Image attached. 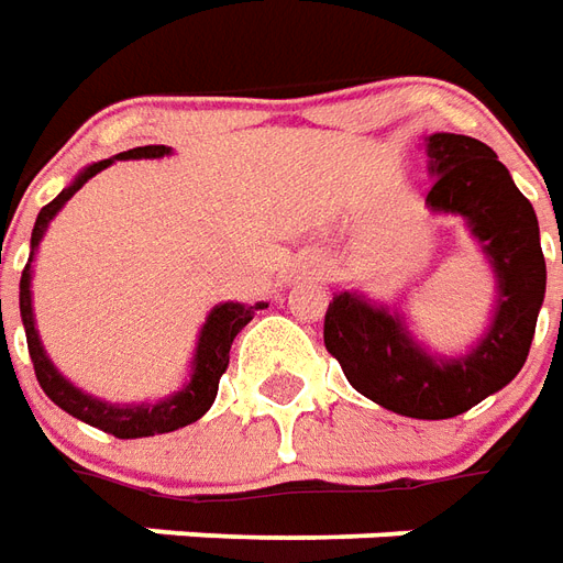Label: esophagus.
Segmentation results:
<instances>
[{
	"label": "esophagus",
	"mask_w": 563,
	"mask_h": 563,
	"mask_svg": "<svg viewBox=\"0 0 563 563\" xmlns=\"http://www.w3.org/2000/svg\"><path fill=\"white\" fill-rule=\"evenodd\" d=\"M300 275H309V278H314V275H321V266H318L314 261H306L300 266Z\"/></svg>",
	"instance_id": "obj_1"
}]
</instances>
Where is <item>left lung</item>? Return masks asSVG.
Masks as SVG:
<instances>
[{
	"instance_id": "left-lung-1",
	"label": "left lung",
	"mask_w": 563,
	"mask_h": 563,
	"mask_svg": "<svg viewBox=\"0 0 563 563\" xmlns=\"http://www.w3.org/2000/svg\"><path fill=\"white\" fill-rule=\"evenodd\" d=\"M424 145L437 175L428 209L461 214L492 263V327L461 357H433L397 309L336 290L324 314V345L364 397L397 416L440 421L506 388L525 366L545 297V257L533 206L492 147L454 133L428 135Z\"/></svg>"
}]
</instances>
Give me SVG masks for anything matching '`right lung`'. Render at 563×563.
I'll list each match as a JSON object with an SVG mask.
<instances>
[{
    "label": "right lung",
    "instance_id": "right-lung-1",
    "mask_svg": "<svg viewBox=\"0 0 563 563\" xmlns=\"http://www.w3.org/2000/svg\"><path fill=\"white\" fill-rule=\"evenodd\" d=\"M173 147L166 145H145V147H130L111 161H99L93 166H87L84 173H78V178L71 181L69 187H63L57 197L47 202L45 209L38 211L33 227V239H30V261L23 266V275H20V318H23V330H26V345H30V357H33L35 378L45 390L51 400L57 402L63 412H69L84 424L90 428H99L118 437V440H139V437H154V433H173L178 428H187L194 424L197 418H202L211 409V402L218 397V382L224 376L227 364H230V345L242 327L249 324L257 309H266L269 302H254V306H245V302H221L214 306L206 318V324L199 330L197 354H194V366H190V382L185 388L166 397L161 402H142V406H121V402H106L84 394L81 388H75L69 378L59 376V369L51 364V357L45 354V345L38 339V330H35L33 318V290H30V282H33V257L38 251V242L45 236L47 224L57 218V211L69 202L78 190H81L90 178L102 169H109L114 161H142V157H166ZM5 333V327H2Z\"/></svg>",
    "mask_w": 563,
    "mask_h": 563
}]
</instances>
